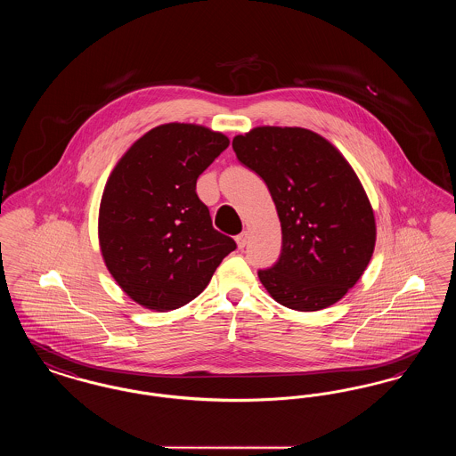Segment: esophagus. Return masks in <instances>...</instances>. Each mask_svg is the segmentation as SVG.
Instances as JSON below:
<instances>
[{
    "label": "esophagus",
    "instance_id": "34e87169",
    "mask_svg": "<svg viewBox=\"0 0 456 456\" xmlns=\"http://www.w3.org/2000/svg\"><path fill=\"white\" fill-rule=\"evenodd\" d=\"M236 242H238L239 249H242L248 244V232H240L239 236H236Z\"/></svg>",
    "mask_w": 456,
    "mask_h": 456
}]
</instances>
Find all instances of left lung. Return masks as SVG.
<instances>
[{
    "label": "left lung",
    "instance_id": "8db88e82",
    "mask_svg": "<svg viewBox=\"0 0 456 456\" xmlns=\"http://www.w3.org/2000/svg\"><path fill=\"white\" fill-rule=\"evenodd\" d=\"M232 149L266 183L282 225L281 258L258 272L263 287L296 311L340 301L376 244L372 207L346 157L322 134L289 126L253 128Z\"/></svg>",
    "mask_w": 456,
    "mask_h": 456
}]
</instances>
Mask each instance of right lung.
<instances>
[{"mask_svg": "<svg viewBox=\"0 0 456 456\" xmlns=\"http://www.w3.org/2000/svg\"><path fill=\"white\" fill-rule=\"evenodd\" d=\"M229 138L167 123L145 133L109 175L99 208V244L109 273L134 303L171 311L193 301L234 239L214 229L196 179Z\"/></svg>", "mask_w": 456, "mask_h": 456, "instance_id": "right-lung-1", "label": "right lung"}]
</instances>
